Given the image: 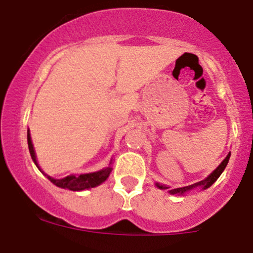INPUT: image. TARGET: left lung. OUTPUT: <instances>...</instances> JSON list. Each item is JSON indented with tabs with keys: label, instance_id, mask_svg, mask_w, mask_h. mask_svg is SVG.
Listing matches in <instances>:
<instances>
[{
	"label": "left lung",
	"instance_id": "obj_1",
	"mask_svg": "<svg viewBox=\"0 0 253 253\" xmlns=\"http://www.w3.org/2000/svg\"><path fill=\"white\" fill-rule=\"evenodd\" d=\"M229 158H230V154H228V157H226L225 159H224L223 162H221V164L219 165V167L216 168V169L214 170V171L211 172V174L209 175L208 177L205 178V180L200 181V182L193 183V185L185 186V187H180V188H174V190H170V193H172V195H175V193H181V195H182V193L187 192V191L192 190V188L198 187V186H201V187H202V188H208L209 186H211V185H213L214 182H215L216 178H218L219 176L221 175V172L224 171V169H225L226 165H228ZM157 186H158V187H159V188H162V190H165V188H168L167 186H164V185H159V183H157Z\"/></svg>",
	"mask_w": 253,
	"mask_h": 253
}]
</instances>
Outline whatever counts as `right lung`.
<instances>
[{"mask_svg":"<svg viewBox=\"0 0 253 253\" xmlns=\"http://www.w3.org/2000/svg\"><path fill=\"white\" fill-rule=\"evenodd\" d=\"M28 147H29V152L30 155H32V159L34 160V163L37 164L38 167V163H37V158H35V153H34V148H33L32 144V139H30V134L29 131H28ZM111 168H106V169L100 170V171H96V172H91V174H83V175H79V176H67V177H63V178H56L50 177L47 176L48 180L53 183V185L58 186V187H62V188H68L71 191H83L86 190V188H90V187H95V186L100 185L101 182L106 180L109 177L111 172Z\"/></svg>","mask_w":253,"mask_h":253,"instance_id":"obj_1","label":"right lung"}]
</instances>
